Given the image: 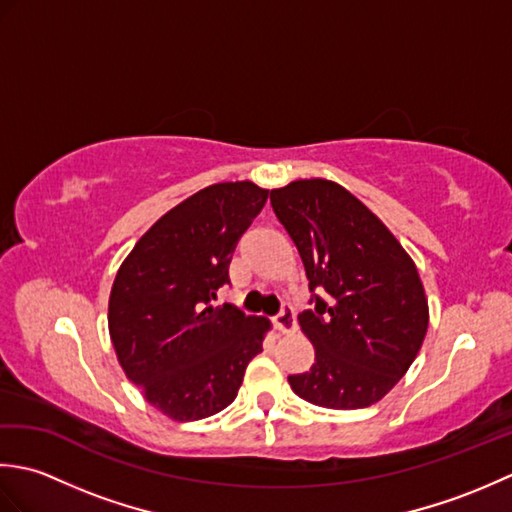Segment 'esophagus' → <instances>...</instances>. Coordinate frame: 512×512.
<instances>
[{
  "label": "esophagus",
  "mask_w": 512,
  "mask_h": 512,
  "mask_svg": "<svg viewBox=\"0 0 512 512\" xmlns=\"http://www.w3.org/2000/svg\"><path fill=\"white\" fill-rule=\"evenodd\" d=\"M275 328L281 332V334H290L297 330V321H295V312H292L290 308H284L281 310L277 317H275Z\"/></svg>",
  "instance_id": "34e87169"
}]
</instances>
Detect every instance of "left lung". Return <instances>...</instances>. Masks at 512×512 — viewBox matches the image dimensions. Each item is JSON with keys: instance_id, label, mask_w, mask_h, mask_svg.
<instances>
[{"instance_id": "left-lung-1", "label": "left lung", "mask_w": 512, "mask_h": 512, "mask_svg": "<svg viewBox=\"0 0 512 512\" xmlns=\"http://www.w3.org/2000/svg\"><path fill=\"white\" fill-rule=\"evenodd\" d=\"M270 204L306 266L314 310L299 317L314 363L288 376L312 405L363 409L407 374L429 328L418 268L394 233L343 189L323 178L270 191Z\"/></svg>"}]
</instances>
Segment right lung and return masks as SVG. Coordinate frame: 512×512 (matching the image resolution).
<instances>
[{
	"label": "right lung",
	"mask_w": 512,
	"mask_h": 512,
	"mask_svg": "<svg viewBox=\"0 0 512 512\" xmlns=\"http://www.w3.org/2000/svg\"><path fill=\"white\" fill-rule=\"evenodd\" d=\"M266 200L268 189L250 180L200 189L162 215L118 268L107 308L118 363L171 420H202L231 405L262 352L270 321L213 301L228 284L237 239Z\"/></svg>",
	"instance_id": "add662e5"
}]
</instances>
